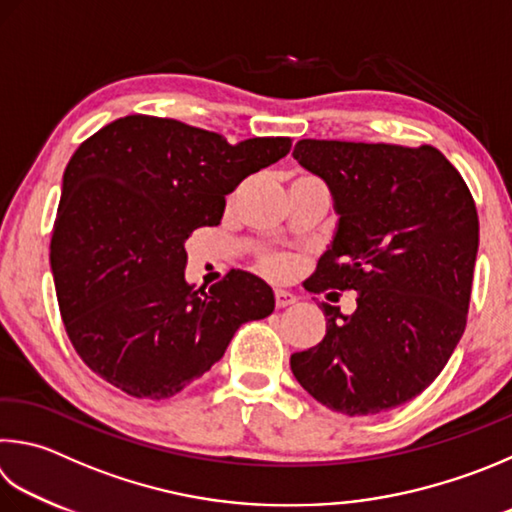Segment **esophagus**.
Segmentation results:
<instances>
[{
    "mask_svg": "<svg viewBox=\"0 0 512 512\" xmlns=\"http://www.w3.org/2000/svg\"><path fill=\"white\" fill-rule=\"evenodd\" d=\"M295 304V295L288 291H275V306L277 309H284V306Z\"/></svg>",
    "mask_w": 512,
    "mask_h": 512,
    "instance_id": "obj_1",
    "label": "esophagus"
}]
</instances>
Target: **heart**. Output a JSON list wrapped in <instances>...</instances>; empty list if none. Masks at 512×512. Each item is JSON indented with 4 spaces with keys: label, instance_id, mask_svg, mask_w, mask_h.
<instances>
[{
    "label": "heart",
    "instance_id": "obj_1",
    "mask_svg": "<svg viewBox=\"0 0 512 512\" xmlns=\"http://www.w3.org/2000/svg\"><path fill=\"white\" fill-rule=\"evenodd\" d=\"M259 268H262L268 277H273V280H286V277H291L295 271V259L291 255L271 253L259 259Z\"/></svg>",
    "mask_w": 512,
    "mask_h": 512
}]
</instances>
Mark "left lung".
<instances>
[{
  "instance_id": "left-lung-1",
  "label": "left lung",
  "mask_w": 512,
  "mask_h": 512,
  "mask_svg": "<svg viewBox=\"0 0 512 512\" xmlns=\"http://www.w3.org/2000/svg\"><path fill=\"white\" fill-rule=\"evenodd\" d=\"M293 156L327 181L340 215L306 288L358 293L351 315L322 302L327 333L293 353V376L333 412L394 410L434 383L466 331L475 199L432 145L304 138Z\"/></svg>"
}]
</instances>
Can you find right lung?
I'll list each match as a JSON object with an SVG mask.
<instances>
[{
  "mask_svg": "<svg viewBox=\"0 0 512 512\" xmlns=\"http://www.w3.org/2000/svg\"><path fill=\"white\" fill-rule=\"evenodd\" d=\"M291 143L277 136L230 145L179 120L134 114L73 152L51 271L64 329L96 376L163 401L206 374L241 324L273 313L271 288L244 271L208 291L185 284V241L217 226L226 194Z\"/></svg>",
  "mask_w": 512,
  "mask_h": 512,
  "instance_id": "obj_1",
  "label": "right lung"
}]
</instances>
